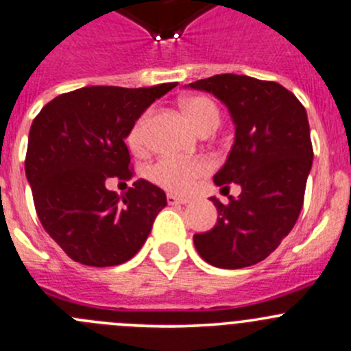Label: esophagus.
<instances>
[{
  "instance_id": "34e87169",
  "label": "esophagus",
  "mask_w": 351,
  "mask_h": 351,
  "mask_svg": "<svg viewBox=\"0 0 351 351\" xmlns=\"http://www.w3.org/2000/svg\"><path fill=\"white\" fill-rule=\"evenodd\" d=\"M167 202L169 204H187L191 202V197H179L174 194H167Z\"/></svg>"
}]
</instances>
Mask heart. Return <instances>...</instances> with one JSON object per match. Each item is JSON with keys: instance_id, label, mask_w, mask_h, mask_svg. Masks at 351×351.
Masks as SVG:
<instances>
[{"instance_id": "1", "label": "heart", "mask_w": 351, "mask_h": 351, "mask_svg": "<svg viewBox=\"0 0 351 351\" xmlns=\"http://www.w3.org/2000/svg\"><path fill=\"white\" fill-rule=\"evenodd\" d=\"M184 113L196 130H215L219 123V110L209 97H187L182 103ZM152 113L145 111L133 123L128 133V145L133 152H142L147 147V130H149ZM208 172V162L201 158H176L162 157L149 167L152 182L174 193H189L194 182Z\"/></svg>"}]
</instances>
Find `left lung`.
Returning <instances> with one entry per match:
<instances>
[{"label":"left lung","mask_w":351,"mask_h":351,"mask_svg":"<svg viewBox=\"0 0 351 351\" xmlns=\"http://www.w3.org/2000/svg\"><path fill=\"white\" fill-rule=\"evenodd\" d=\"M228 108L234 142L213 177L221 189L238 184L241 194L218 209V223L194 234L202 260L219 269H243L267 258L294 228L313 165L304 106L284 86L248 75L218 74L191 82Z\"/></svg>","instance_id":"obj_1"}]
</instances>
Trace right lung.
I'll return each mask as SVG.
<instances>
[{"label":"right lung","mask_w":351,"mask_h":351,"mask_svg":"<svg viewBox=\"0 0 351 351\" xmlns=\"http://www.w3.org/2000/svg\"><path fill=\"white\" fill-rule=\"evenodd\" d=\"M176 86H88L53 97L35 117L25 174L42 226L74 262L113 267L130 260L167 206L164 191L145 179L121 196L108 184L132 179L125 138L143 111Z\"/></svg>","instance_id":"right-lung-1"}]
</instances>
